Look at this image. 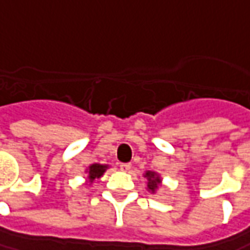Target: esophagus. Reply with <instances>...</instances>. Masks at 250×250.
<instances>
[{
	"mask_svg": "<svg viewBox=\"0 0 250 250\" xmlns=\"http://www.w3.org/2000/svg\"><path fill=\"white\" fill-rule=\"evenodd\" d=\"M120 169H122L123 172H128V170L131 169V164H128V162H125V164H120Z\"/></svg>",
	"mask_w": 250,
	"mask_h": 250,
	"instance_id": "1",
	"label": "esophagus"
}]
</instances>
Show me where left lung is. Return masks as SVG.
<instances>
[{"label": "left lung", "mask_w": 250, "mask_h": 250, "mask_svg": "<svg viewBox=\"0 0 250 250\" xmlns=\"http://www.w3.org/2000/svg\"><path fill=\"white\" fill-rule=\"evenodd\" d=\"M146 179H148V189L151 190V191H155V189L158 188V183L161 182V179L158 178L154 172H146Z\"/></svg>", "instance_id": "1"}]
</instances>
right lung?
I'll return each mask as SVG.
<instances>
[{
    "instance_id": "right-lung-1",
    "label": "right lung",
    "mask_w": 250,
    "mask_h": 250,
    "mask_svg": "<svg viewBox=\"0 0 250 250\" xmlns=\"http://www.w3.org/2000/svg\"><path fill=\"white\" fill-rule=\"evenodd\" d=\"M107 168L106 165H99V164H93L92 167H89V180L92 182L93 179H96V178H101L102 175H104V169Z\"/></svg>"
}]
</instances>
